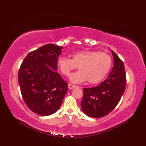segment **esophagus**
Here are the masks:
<instances>
[{
    "label": "esophagus",
    "mask_w": 146,
    "mask_h": 146,
    "mask_svg": "<svg viewBox=\"0 0 146 146\" xmlns=\"http://www.w3.org/2000/svg\"><path fill=\"white\" fill-rule=\"evenodd\" d=\"M68 88L70 89V90L74 89V88H75L76 87V86L74 85H72V84H68Z\"/></svg>",
    "instance_id": "obj_1"
}]
</instances>
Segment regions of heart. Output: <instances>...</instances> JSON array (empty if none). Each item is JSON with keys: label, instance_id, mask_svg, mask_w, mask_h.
Returning a JSON list of instances; mask_svg holds the SVG:
<instances>
[{"label": "heart", "instance_id": "obj_1", "mask_svg": "<svg viewBox=\"0 0 146 146\" xmlns=\"http://www.w3.org/2000/svg\"><path fill=\"white\" fill-rule=\"evenodd\" d=\"M72 58L61 56L58 60V66L61 73L69 76L78 66L80 70L70 77L71 82L80 83L85 82L92 84L103 80L110 71L111 58L107 52L97 51H80L71 54Z\"/></svg>", "mask_w": 146, "mask_h": 146}]
</instances>
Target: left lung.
<instances>
[{"label":"left lung","mask_w":146,"mask_h":146,"mask_svg":"<svg viewBox=\"0 0 146 146\" xmlns=\"http://www.w3.org/2000/svg\"><path fill=\"white\" fill-rule=\"evenodd\" d=\"M113 66L106 80L96 86L83 88L81 108L83 113L100 118L112 111L119 104L126 86V75L123 62L111 50Z\"/></svg>","instance_id":"left-lung-1"}]
</instances>
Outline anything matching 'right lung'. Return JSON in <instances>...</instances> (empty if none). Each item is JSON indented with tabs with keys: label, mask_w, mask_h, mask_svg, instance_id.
I'll list each match as a JSON object with an SVG mask.
<instances>
[{
	"label": "right lung",
	"mask_w": 146,
	"mask_h": 146,
	"mask_svg": "<svg viewBox=\"0 0 146 146\" xmlns=\"http://www.w3.org/2000/svg\"><path fill=\"white\" fill-rule=\"evenodd\" d=\"M62 49L45 44L30 52L21 65L18 81L22 97L29 109L40 115L58 111L68 92L67 82L56 71Z\"/></svg>",
	"instance_id": "1"
}]
</instances>
